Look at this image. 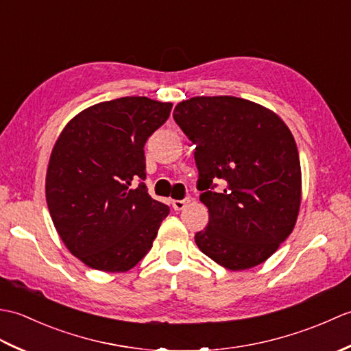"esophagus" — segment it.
I'll return each instance as SVG.
<instances>
[{
  "label": "esophagus",
  "mask_w": 351,
  "mask_h": 351,
  "mask_svg": "<svg viewBox=\"0 0 351 351\" xmlns=\"http://www.w3.org/2000/svg\"><path fill=\"white\" fill-rule=\"evenodd\" d=\"M190 204V197H185L182 200H171V206H173L175 211H181L185 206Z\"/></svg>",
  "instance_id": "34e87169"
}]
</instances>
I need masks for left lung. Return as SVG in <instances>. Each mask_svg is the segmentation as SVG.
Instances as JSON below:
<instances>
[{"mask_svg":"<svg viewBox=\"0 0 351 351\" xmlns=\"http://www.w3.org/2000/svg\"><path fill=\"white\" fill-rule=\"evenodd\" d=\"M193 145L210 213L197 247L228 270L263 264L293 232L302 200L295 140L282 119L235 96H196L173 111ZM221 182L223 191H215Z\"/></svg>","mask_w":351,"mask_h":351,"instance_id":"8db88e82","label":"left lung"}]
</instances>
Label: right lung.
I'll return each mask as SVG.
<instances>
[{"label":"right lung","instance_id":"add662e5","mask_svg":"<svg viewBox=\"0 0 351 351\" xmlns=\"http://www.w3.org/2000/svg\"><path fill=\"white\" fill-rule=\"evenodd\" d=\"M170 102L125 96L77 114L47 170L52 223L73 256L95 270L128 271L151 250L169 206L149 196L145 143Z\"/></svg>","mask_w":351,"mask_h":351}]
</instances>
